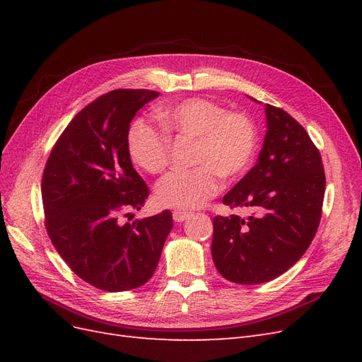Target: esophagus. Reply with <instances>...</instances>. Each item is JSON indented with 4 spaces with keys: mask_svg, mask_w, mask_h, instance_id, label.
<instances>
[{
    "mask_svg": "<svg viewBox=\"0 0 362 362\" xmlns=\"http://www.w3.org/2000/svg\"><path fill=\"white\" fill-rule=\"evenodd\" d=\"M172 216H173V221H175V222H184V221H187V218L192 216V213H189V211H181V210H175Z\"/></svg>",
    "mask_w": 362,
    "mask_h": 362,
    "instance_id": "obj_1",
    "label": "esophagus"
}]
</instances>
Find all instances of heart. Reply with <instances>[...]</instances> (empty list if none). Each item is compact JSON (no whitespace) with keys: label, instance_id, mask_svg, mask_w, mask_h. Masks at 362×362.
Wrapping results in <instances>:
<instances>
[{"label":"heart","instance_id":"obj_1","mask_svg":"<svg viewBox=\"0 0 362 362\" xmlns=\"http://www.w3.org/2000/svg\"><path fill=\"white\" fill-rule=\"evenodd\" d=\"M168 134L194 139L192 161L196 168L172 172L157 185L163 206L193 210L216 196L222 178L237 180L250 169L258 148L252 120L204 98H189L157 112ZM128 154L139 168L157 175L168 168L169 139L146 119L137 117L127 131Z\"/></svg>","mask_w":362,"mask_h":362}]
</instances>
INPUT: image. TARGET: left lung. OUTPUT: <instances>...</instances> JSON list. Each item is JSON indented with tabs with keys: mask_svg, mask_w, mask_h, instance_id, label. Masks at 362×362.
Instances as JSON below:
<instances>
[{
	"mask_svg": "<svg viewBox=\"0 0 362 362\" xmlns=\"http://www.w3.org/2000/svg\"><path fill=\"white\" fill-rule=\"evenodd\" d=\"M266 122L257 164L223 196L225 205L255 213L213 218L214 266L225 279L246 286L275 279L300 259L319 228L325 198L322 156L305 128L270 104Z\"/></svg>",
	"mask_w": 362,
	"mask_h": 362,
	"instance_id": "8db88e82",
	"label": "left lung"
}]
</instances>
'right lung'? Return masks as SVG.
<instances>
[{"label": "right lung", "instance_id": "obj_1", "mask_svg": "<svg viewBox=\"0 0 362 362\" xmlns=\"http://www.w3.org/2000/svg\"><path fill=\"white\" fill-rule=\"evenodd\" d=\"M158 92L119 89L76 115L54 145L42 177L51 242L76 276L104 291L133 290L151 279L173 226L164 210L133 223L149 189L133 168L127 131Z\"/></svg>", "mask_w": 362, "mask_h": 362}]
</instances>
